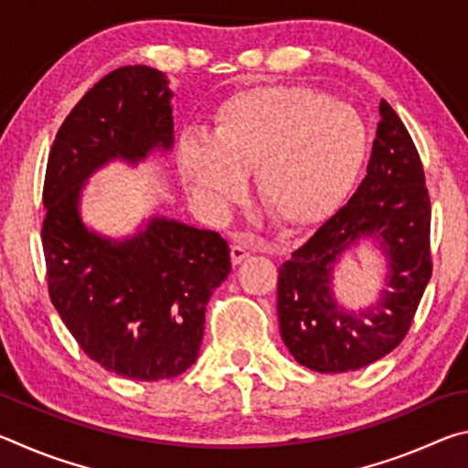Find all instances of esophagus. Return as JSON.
<instances>
[{
    "mask_svg": "<svg viewBox=\"0 0 468 468\" xmlns=\"http://www.w3.org/2000/svg\"><path fill=\"white\" fill-rule=\"evenodd\" d=\"M250 258V251L241 248V245H231V262L235 266H239L241 262H245V260Z\"/></svg>",
    "mask_w": 468,
    "mask_h": 468,
    "instance_id": "34e87169",
    "label": "esophagus"
}]
</instances>
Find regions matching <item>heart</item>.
<instances>
[{
    "instance_id": "obj_1",
    "label": "heart",
    "mask_w": 468,
    "mask_h": 468,
    "mask_svg": "<svg viewBox=\"0 0 468 468\" xmlns=\"http://www.w3.org/2000/svg\"><path fill=\"white\" fill-rule=\"evenodd\" d=\"M366 154L367 130L351 107L310 86H253L220 102L208 136H181L177 171L194 200L217 217L241 200L253 171L268 215L305 229L340 208Z\"/></svg>"
}]
</instances>
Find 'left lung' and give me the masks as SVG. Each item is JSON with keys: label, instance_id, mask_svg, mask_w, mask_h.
Returning <instances> with one entry per match:
<instances>
[{"label": "left lung", "instance_id": "left-lung-1", "mask_svg": "<svg viewBox=\"0 0 468 468\" xmlns=\"http://www.w3.org/2000/svg\"><path fill=\"white\" fill-rule=\"evenodd\" d=\"M430 218L421 158L405 123L382 99L366 179L279 268L281 336L299 366L343 374L399 346L431 276ZM359 244L387 258V287L374 304L351 311L335 297L334 274L344 253Z\"/></svg>", "mask_w": 468, "mask_h": 468}]
</instances>
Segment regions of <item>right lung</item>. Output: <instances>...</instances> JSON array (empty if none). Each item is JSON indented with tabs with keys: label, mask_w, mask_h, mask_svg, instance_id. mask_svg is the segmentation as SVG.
Here are the masks:
<instances>
[{
	"label": "right lung",
	"mask_w": 468,
	"mask_h": 468,
	"mask_svg": "<svg viewBox=\"0 0 468 468\" xmlns=\"http://www.w3.org/2000/svg\"><path fill=\"white\" fill-rule=\"evenodd\" d=\"M167 74L123 66L84 94L47 163L43 251L49 295L76 343L130 379H169L196 363L212 291L231 272L217 231L153 215L123 237L84 220L82 197L111 163L138 167L176 144Z\"/></svg>",
	"instance_id": "add662e5"
}]
</instances>
